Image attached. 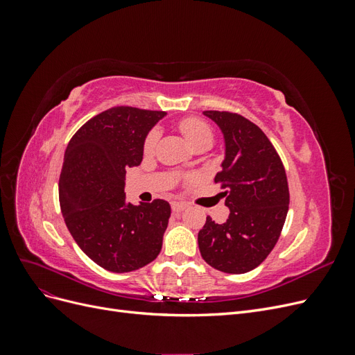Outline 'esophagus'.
<instances>
[{
	"instance_id": "34e87169",
	"label": "esophagus",
	"mask_w": 355,
	"mask_h": 355,
	"mask_svg": "<svg viewBox=\"0 0 355 355\" xmlns=\"http://www.w3.org/2000/svg\"><path fill=\"white\" fill-rule=\"evenodd\" d=\"M187 207H188V206H187L185 202H179V201H173V202H171V210H173L175 213L184 211Z\"/></svg>"
}]
</instances>
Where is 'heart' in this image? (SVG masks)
<instances>
[{"instance_id":"heart-1","label":"heart","mask_w":355,"mask_h":355,"mask_svg":"<svg viewBox=\"0 0 355 355\" xmlns=\"http://www.w3.org/2000/svg\"><path fill=\"white\" fill-rule=\"evenodd\" d=\"M180 132L185 136L187 141L191 144V146H196L201 141H206V139H210L211 141V128L198 118H188V120H184L180 123ZM158 139V132L154 130L148 135L146 141H145V151L149 153L153 151V148L157 144Z\"/></svg>"}]
</instances>
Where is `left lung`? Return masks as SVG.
Returning <instances> with one entry per match:
<instances>
[{
	"label": "left lung",
	"instance_id": "obj_1",
	"mask_svg": "<svg viewBox=\"0 0 355 355\" xmlns=\"http://www.w3.org/2000/svg\"><path fill=\"white\" fill-rule=\"evenodd\" d=\"M219 127L225 157L214 178L225 189L230 216L223 223L207 218L198 232L202 259L228 274L249 272L263 262L280 237L288 211L284 166L270 139L247 118L204 111Z\"/></svg>",
	"mask_w": 355,
	"mask_h": 355
}]
</instances>
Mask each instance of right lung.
<instances>
[{
  "mask_svg": "<svg viewBox=\"0 0 355 355\" xmlns=\"http://www.w3.org/2000/svg\"><path fill=\"white\" fill-rule=\"evenodd\" d=\"M167 115L115 106L93 116L69 141L59 178L65 223L80 249L111 272L139 270L158 256L170 204L125 200V168L142 163L146 136Z\"/></svg>",
  "mask_w": 355,
  "mask_h": 355,
  "instance_id": "right-lung-1",
  "label": "right lung"
}]
</instances>
